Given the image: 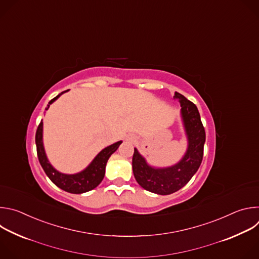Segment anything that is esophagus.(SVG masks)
Returning <instances> with one entry per match:
<instances>
[{
	"label": "esophagus",
	"instance_id": "1",
	"mask_svg": "<svg viewBox=\"0 0 259 259\" xmlns=\"http://www.w3.org/2000/svg\"><path fill=\"white\" fill-rule=\"evenodd\" d=\"M127 141H130V142H135V141H136V138H135L134 136L130 135V136H128V137H127Z\"/></svg>",
	"mask_w": 259,
	"mask_h": 259
}]
</instances>
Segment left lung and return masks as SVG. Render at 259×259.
<instances>
[{
	"mask_svg": "<svg viewBox=\"0 0 259 259\" xmlns=\"http://www.w3.org/2000/svg\"><path fill=\"white\" fill-rule=\"evenodd\" d=\"M173 98L181 106V120L188 138L186 154L178 163L164 168L151 166L136 147L132 158L133 174L139 186L158 195H170L183 188L198 171L203 160L206 134L199 110L192 101L178 92H175Z\"/></svg>",
	"mask_w": 259,
	"mask_h": 259,
	"instance_id": "1",
	"label": "left lung"
}]
</instances>
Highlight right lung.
<instances>
[{"label":"right lung","mask_w":259,"mask_h":259,"mask_svg":"<svg viewBox=\"0 0 259 259\" xmlns=\"http://www.w3.org/2000/svg\"><path fill=\"white\" fill-rule=\"evenodd\" d=\"M66 91L61 92L52 100H50L48 106L46 107V110L49 108L50 104H52L57 98H59L61 94L65 93ZM121 143L122 140L104 147V149L93 159V161L81 172L75 174H65L56 170L51 165L46 156L43 143V121H41L35 133L36 154H38V158L42 168L56 187L70 194H83L95 189L104 177L107 160L118 150V147Z\"/></svg>","instance_id":"obj_1"}]
</instances>
